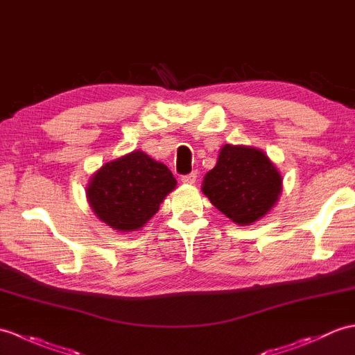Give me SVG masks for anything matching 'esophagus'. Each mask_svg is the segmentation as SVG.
I'll return each mask as SVG.
<instances>
[{
    "mask_svg": "<svg viewBox=\"0 0 355 355\" xmlns=\"http://www.w3.org/2000/svg\"><path fill=\"white\" fill-rule=\"evenodd\" d=\"M181 181L186 184H193L196 181V172H191V174H186V175H181Z\"/></svg>",
    "mask_w": 355,
    "mask_h": 355,
    "instance_id": "1",
    "label": "esophagus"
}]
</instances>
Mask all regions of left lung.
Returning a JSON list of instances; mask_svg holds the SVG:
<instances>
[{"label":"left lung","mask_w":355,"mask_h":355,"mask_svg":"<svg viewBox=\"0 0 355 355\" xmlns=\"http://www.w3.org/2000/svg\"><path fill=\"white\" fill-rule=\"evenodd\" d=\"M282 177L260 150L225 145L216 166L204 177L202 192L239 225L265 216L278 200Z\"/></svg>","instance_id":"obj_1"}]
</instances>
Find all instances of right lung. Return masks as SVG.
<instances>
[{"label": "right lung", "instance_id": "add662e5", "mask_svg": "<svg viewBox=\"0 0 355 355\" xmlns=\"http://www.w3.org/2000/svg\"><path fill=\"white\" fill-rule=\"evenodd\" d=\"M177 180L163 163L142 151L105 163L92 177L87 198L92 210L107 225L135 232L159 211Z\"/></svg>", "mask_w": 355, "mask_h": 355}]
</instances>
